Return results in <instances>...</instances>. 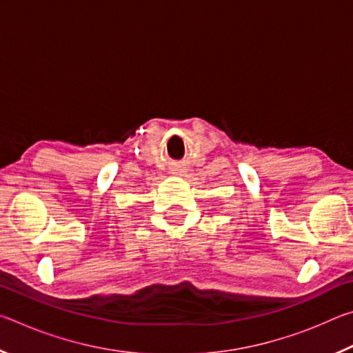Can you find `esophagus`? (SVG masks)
Here are the masks:
<instances>
[{
	"label": "esophagus",
	"instance_id": "esophagus-1",
	"mask_svg": "<svg viewBox=\"0 0 353 353\" xmlns=\"http://www.w3.org/2000/svg\"><path fill=\"white\" fill-rule=\"evenodd\" d=\"M177 172H176V174H183V171L182 170H176Z\"/></svg>",
	"mask_w": 353,
	"mask_h": 353
}]
</instances>
